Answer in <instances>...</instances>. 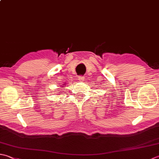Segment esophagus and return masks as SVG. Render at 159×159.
Instances as JSON below:
<instances>
[{
    "label": "esophagus",
    "mask_w": 159,
    "mask_h": 159,
    "mask_svg": "<svg viewBox=\"0 0 159 159\" xmlns=\"http://www.w3.org/2000/svg\"><path fill=\"white\" fill-rule=\"evenodd\" d=\"M79 81H83V80H84V77L83 76H80L79 77Z\"/></svg>",
    "instance_id": "obj_1"
}]
</instances>
